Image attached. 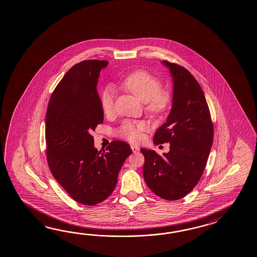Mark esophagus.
Here are the masks:
<instances>
[{
  "instance_id": "34e87169",
  "label": "esophagus",
  "mask_w": 257,
  "mask_h": 257,
  "mask_svg": "<svg viewBox=\"0 0 257 257\" xmlns=\"http://www.w3.org/2000/svg\"><path fill=\"white\" fill-rule=\"evenodd\" d=\"M131 148H132V152H133V153H137V152L140 151V148L137 147V146H135V145H132V146H131Z\"/></svg>"
}]
</instances>
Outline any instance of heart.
Segmentation results:
<instances>
[{"label":"heart","mask_w":257,"mask_h":257,"mask_svg":"<svg viewBox=\"0 0 257 257\" xmlns=\"http://www.w3.org/2000/svg\"><path fill=\"white\" fill-rule=\"evenodd\" d=\"M121 86L130 91L141 102H146V111L159 116L167 113L172 103V95L168 90H161V81L145 70H136L127 75ZM114 92L111 87H106L101 93V106L103 113H113ZM147 130L144 122L125 120L116 130V135L131 143H138L143 138V132Z\"/></svg>","instance_id":"heart-1"}]
</instances>
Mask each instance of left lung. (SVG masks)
<instances>
[{
  "label": "left lung",
  "mask_w": 257,
  "mask_h": 257,
  "mask_svg": "<svg viewBox=\"0 0 257 257\" xmlns=\"http://www.w3.org/2000/svg\"><path fill=\"white\" fill-rule=\"evenodd\" d=\"M162 64L173 80L172 106L167 121L156 131L154 144L169 143L163 155L142 149L144 177L151 191L168 201L186 196L201 179L213 144L214 127L208 105L197 80L182 66Z\"/></svg>",
  "instance_id": "1"
}]
</instances>
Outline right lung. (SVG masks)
<instances>
[{"label":"right lung","instance_id":"add662e5","mask_svg":"<svg viewBox=\"0 0 257 257\" xmlns=\"http://www.w3.org/2000/svg\"><path fill=\"white\" fill-rule=\"evenodd\" d=\"M107 66V61L87 60L72 66L51 96L46 113L50 170L72 199L85 205L110 196L132 154L130 145L120 141L111 143L106 152L94 147L91 132L103 121L96 88L100 72Z\"/></svg>","mask_w":257,"mask_h":257}]
</instances>
